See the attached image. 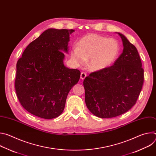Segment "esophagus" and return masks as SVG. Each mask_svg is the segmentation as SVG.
<instances>
[{"label":"esophagus","mask_w":156,"mask_h":156,"mask_svg":"<svg viewBox=\"0 0 156 156\" xmlns=\"http://www.w3.org/2000/svg\"><path fill=\"white\" fill-rule=\"evenodd\" d=\"M86 76H87V75H86V73L85 72H82L81 73V80H84L86 77Z\"/></svg>","instance_id":"esophagus-1"}]
</instances>
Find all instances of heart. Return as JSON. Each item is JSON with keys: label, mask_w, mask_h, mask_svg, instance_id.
<instances>
[{"label": "heart", "mask_w": 156, "mask_h": 156, "mask_svg": "<svg viewBox=\"0 0 156 156\" xmlns=\"http://www.w3.org/2000/svg\"><path fill=\"white\" fill-rule=\"evenodd\" d=\"M119 53L120 46L115 39L91 33L79 40L71 51V57L79 66L85 65L90 59L89 68L99 71L112 65Z\"/></svg>", "instance_id": "1"}]
</instances>
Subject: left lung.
<instances>
[{"mask_svg": "<svg viewBox=\"0 0 156 156\" xmlns=\"http://www.w3.org/2000/svg\"><path fill=\"white\" fill-rule=\"evenodd\" d=\"M123 52L109 67L90 73L83 81L85 102L90 112L102 118L120 115L134 105L144 82V70L136 47L122 34Z\"/></svg>", "mask_w": 156, "mask_h": 156, "instance_id": "1", "label": "left lung"}]
</instances>
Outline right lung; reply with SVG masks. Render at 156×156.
Wrapping results in <instances>:
<instances>
[{
  "instance_id": "obj_1",
  "label": "right lung",
  "mask_w": 156,
  "mask_h": 156,
  "mask_svg": "<svg viewBox=\"0 0 156 156\" xmlns=\"http://www.w3.org/2000/svg\"><path fill=\"white\" fill-rule=\"evenodd\" d=\"M74 31L46 30L29 44L17 62L16 95L23 107L35 116L58 117L69 91L80 80V70L63 63L64 52L68 53L70 35Z\"/></svg>"
}]
</instances>
